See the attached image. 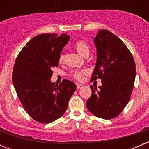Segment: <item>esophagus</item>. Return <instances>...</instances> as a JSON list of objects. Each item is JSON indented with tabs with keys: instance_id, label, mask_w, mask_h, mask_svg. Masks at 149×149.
Segmentation results:
<instances>
[{
	"instance_id": "obj_1",
	"label": "esophagus",
	"mask_w": 149,
	"mask_h": 149,
	"mask_svg": "<svg viewBox=\"0 0 149 149\" xmlns=\"http://www.w3.org/2000/svg\"><path fill=\"white\" fill-rule=\"evenodd\" d=\"M76 87H77L78 89H80V88H83L84 85H82V84H76Z\"/></svg>"
}]
</instances>
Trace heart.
<instances>
[{
    "mask_svg": "<svg viewBox=\"0 0 149 149\" xmlns=\"http://www.w3.org/2000/svg\"><path fill=\"white\" fill-rule=\"evenodd\" d=\"M74 47L76 48V51L79 52L82 56H84L86 54L89 53V47L87 43L84 42V40H78L74 45ZM64 56L63 54H61L59 57V61L62 62L63 61ZM86 73L85 70H75L71 73V76L75 78L77 80H82L83 79V75Z\"/></svg>",
    "mask_w": 149,
    "mask_h": 149,
    "instance_id": "1",
    "label": "heart"
}]
</instances>
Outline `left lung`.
I'll return each instance as SVG.
<instances>
[{
    "mask_svg": "<svg viewBox=\"0 0 149 149\" xmlns=\"http://www.w3.org/2000/svg\"><path fill=\"white\" fill-rule=\"evenodd\" d=\"M97 62L91 80H102L97 88L92 85L87 100L89 112L105 120L118 116L128 103L134 86L136 64L125 45L109 31H98L94 39Z\"/></svg>",
    "mask_w": 149,
    "mask_h": 149,
    "instance_id": "8db88e82",
    "label": "left lung"
}]
</instances>
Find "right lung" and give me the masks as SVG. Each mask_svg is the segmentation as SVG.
Here are the masks:
<instances>
[{"label": "right lung", "mask_w": 149, "mask_h": 149, "mask_svg": "<svg viewBox=\"0 0 149 149\" xmlns=\"http://www.w3.org/2000/svg\"><path fill=\"white\" fill-rule=\"evenodd\" d=\"M70 36L42 34L33 37L16 58L12 81L18 97L26 112L42 123H49L61 118L76 85L63 81L59 85L51 82L52 69L58 67L61 51Z\"/></svg>", "instance_id": "right-lung-1"}]
</instances>
